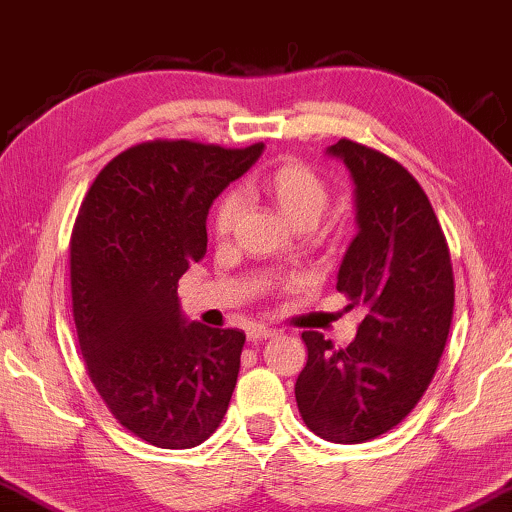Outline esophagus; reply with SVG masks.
<instances>
[{"instance_id":"obj_1","label":"esophagus","mask_w":512,"mask_h":512,"mask_svg":"<svg viewBox=\"0 0 512 512\" xmlns=\"http://www.w3.org/2000/svg\"><path fill=\"white\" fill-rule=\"evenodd\" d=\"M274 335H277V330L265 328V325H254V328L247 330L249 342H261V339H270V337H274Z\"/></svg>"}]
</instances>
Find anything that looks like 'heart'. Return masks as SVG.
<instances>
[{
    "instance_id": "obj_1",
    "label": "heart",
    "mask_w": 512,
    "mask_h": 512,
    "mask_svg": "<svg viewBox=\"0 0 512 512\" xmlns=\"http://www.w3.org/2000/svg\"><path fill=\"white\" fill-rule=\"evenodd\" d=\"M251 189L281 212L298 231L314 228L330 203V187L314 168L298 159H286L251 182ZM240 198L228 194L219 198L212 210V233L217 240H228L240 219ZM332 228H325L330 233Z\"/></svg>"
}]
</instances>
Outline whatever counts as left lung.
I'll use <instances>...</instances> for the list:
<instances>
[{
  "mask_svg": "<svg viewBox=\"0 0 512 512\" xmlns=\"http://www.w3.org/2000/svg\"><path fill=\"white\" fill-rule=\"evenodd\" d=\"M328 154L353 177L358 221L337 291L367 314L346 348L302 332L307 365L295 402L321 439L365 443L409 416L434 379L453 321V263L432 203L409 170L346 138Z\"/></svg>",
  "mask_w": 512,
  "mask_h": 512,
  "instance_id": "8db88e82",
  "label": "left lung"
}]
</instances>
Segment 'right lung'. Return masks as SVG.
<instances>
[{"instance_id": "right-lung-1", "label": "right lung", "mask_w": 512, "mask_h": 512, "mask_svg": "<svg viewBox=\"0 0 512 512\" xmlns=\"http://www.w3.org/2000/svg\"><path fill=\"white\" fill-rule=\"evenodd\" d=\"M263 143L150 140L96 175L71 233V298L87 374L110 413L157 448L203 443L226 416L244 332L187 323L177 281L207 251L214 198Z\"/></svg>"}]
</instances>
